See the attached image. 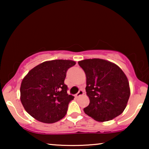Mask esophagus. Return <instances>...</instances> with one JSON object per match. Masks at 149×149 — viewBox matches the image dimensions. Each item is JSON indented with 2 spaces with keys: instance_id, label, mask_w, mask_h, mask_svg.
<instances>
[{
  "instance_id": "34e87169",
  "label": "esophagus",
  "mask_w": 149,
  "mask_h": 149,
  "mask_svg": "<svg viewBox=\"0 0 149 149\" xmlns=\"http://www.w3.org/2000/svg\"><path fill=\"white\" fill-rule=\"evenodd\" d=\"M83 93H84V92H83V91L82 90V89H81V90H79V92L77 93L76 96L77 97H79V96H81V95H82Z\"/></svg>"
}]
</instances>
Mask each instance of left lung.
<instances>
[{
    "mask_svg": "<svg viewBox=\"0 0 149 149\" xmlns=\"http://www.w3.org/2000/svg\"><path fill=\"white\" fill-rule=\"evenodd\" d=\"M86 75V93L89 104L85 113L95 121L115 119L127 107L130 95L129 81L114 63L99 58L78 62Z\"/></svg>",
    "mask_w": 149,
    "mask_h": 149,
    "instance_id": "left-lung-1",
    "label": "left lung"
}]
</instances>
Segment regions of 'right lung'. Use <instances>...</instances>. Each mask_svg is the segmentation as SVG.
<instances>
[{
  "mask_svg": "<svg viewBox=\"0 0 149 149\" xmlns=\"http://www.w3.org/2000/svg\"><path fill=\"white\" fill-rule=\"evenodd\" d=\"M74 61H46L31 69L20 86V100L26 111L42 123H54L66 115L74 96L67 93L66 71Z\"/></svg>",
  "mask_w": 149,
  "mask_h": 149,
  "instance_id": "1",
  "label": "right lung"
}]
</instances>
